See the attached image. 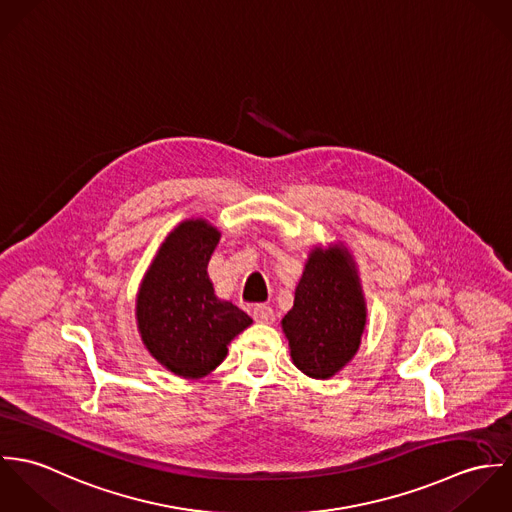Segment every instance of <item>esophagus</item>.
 <instances>
[{
    "instance_id": "34e87169",
    "label": "esophagus",
    "mask_w": 512,
    "mask_h": 512,
    "mask_svg": "<svg viewBox=\"0 0 512 512\" xmlns=\"http://www.w3.org/2000/svg\"><path fill=\"white\" fill-rule=\"evenodd\" d=\"M252 315H254V319H256L258 323H274V319H276L274 309H272L270 305H256L254 311H252Z\"/></svg>"
}]
</instances>
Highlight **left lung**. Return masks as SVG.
Returning <instances> with one entry per match:
<instances>
[{
	"instance_id": "obj_1",
	"label": "left lung",
	"mask_w": 512,
	"mask_h": 512,
	"mask_svg": "<svg viewBox=\"0 0 512 512\" xmlns=\"http://www.w3.org/2000/svg\"><path fill=\"white\" fill-rule=\"evenodd\" d=\"M366 303L353 256L341 248H313L282 319L293 365L311 378H331L361 347Z\"/></svg>"
}]
</instances>
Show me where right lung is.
Instances as JSON below:
<instances>
[{
    "label": "right lung",
    "mask_w": 512,
    "mask_h": 512,
    "mask_svg": "<svg viewBox=\"0 0 512 512\" xmlns=\"http://www.w3.org/2000/svg\"><path fill=\"white\" fill-rule=\"evenodd\" d=\"M220 232L183 220L159 246L136 299L138 331L151 357L183 378H203L224 361L228 343L252 319L215 295L207 266Z\"/></svg>",
    "instance_id": "right-lung-1"
}]
</instances>
